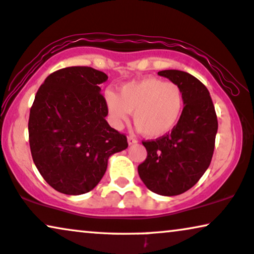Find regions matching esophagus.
Instances as JSON below:
<instances>
[{"label": "esophagus", "mask_w": 254, "mask_h": 254, "mask_svg": "<svg viewBox=\"0 0 254 254\" xmlns=\"http://www.w3.org/2000/svg\"><path fill=\"white\" fill-rule=\"evenodd\" d=\"M137 139L136 138H134L133 136H129L127 137V143H129V145H133V144H136L137 143Z\"/></svg>", "instance_id": "obj_1"}]
</instances>
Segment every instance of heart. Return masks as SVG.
Wrapping results in <instances>:
<instances>
[{"mask_svg": "<svg viewBox=\"0 0 254 254\" xmlns=\"http://www.w3.org/2000/svg\"><path fill=\"white\" fill-rule=\"evenodd\" d=\"M104 101L111 124L120 129L133 113L137 127L147 137H161L177 127L184 110V92L179 84L157 77L122 86L120 95L107 90Z\"/></svg>", "mask_w": 254, "mask_h": 254, "instance_id": "heart-1", "label": "heart"}]
</instances>
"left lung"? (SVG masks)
I'll use <instances>...</instances> for the list:
<instances>
[{
	"label": "left lung",
	"instance_id": "left-lung-1",
	"mask_svg": "<svg viewBox=\"0 0 254 254\" xmlns=\"http://www.w3.org/2000/svg\"><path fill=\"white\" fill-rule=\"evenodd\" d=\"M158 75L179 84L185 104L180 121L171 133L143 141L147 157L138 174L151 191L175 196L190 189L210 165L218 123L209 90L191 74L178 69Z\"/></svg>",
	"mask_w": 254,
	"mask_h": 254
}]
</instances>
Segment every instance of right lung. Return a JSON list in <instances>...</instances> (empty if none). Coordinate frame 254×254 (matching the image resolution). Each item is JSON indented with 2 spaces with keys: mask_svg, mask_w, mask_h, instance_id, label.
<instances>
[{
  "mask_svg": "<svg viewBox=\"0 0 254 254\" xmlns=\"http://www.w3.org/2000/svg\"><path fill=\"white\" fill-rule=\"evenodd\" d=\"M106 73L66 67L50 74L30 110L29 141L37 170L63 194L81 195L97 186L114 153L127 147L108 124L100 84Z\"/></svg>",
  "mask_w": 254,
  "mask_h": 254,
  "instance_id": "obj_1",
  "label": "right lung"
}]
</instances>
